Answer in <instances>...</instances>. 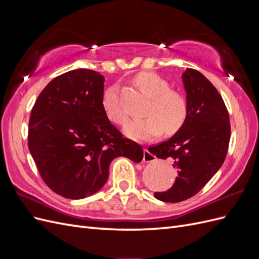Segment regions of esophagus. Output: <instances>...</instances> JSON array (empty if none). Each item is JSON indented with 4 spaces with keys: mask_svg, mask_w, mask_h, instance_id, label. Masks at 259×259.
Returning <instances> with one entry per match:
<instances>
[{
    "mask_svg": "<svg viewBox=\"0 0 259 259\" xmlns=\"http://www.w3.org/2000/svg\"><path fill=\"white\" fill-rule=\"evenodd\" d=\"M155 160H156L155 155L149 151L147 148H145L144 149V161L145 162H152V161H155Z\"/></svg>",
    "mask_w": 259,
    "mask_h": 259,
    "instance_id": "1",
    "label": "esophagus"
}]
</instances>
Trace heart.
Returning <instances> with one entry per match:
<instances>
[{
  "label": "heart",
  "mask_w": 259,
  "mask_h": 259,
  "mask_svg": "<svg viewBox=\"0 0 259 259\" xmlns=\"http://www.w3.org/2000/svg\"><path fill=\"white\" fill-rule=\"evenodd\" d=\"M135 83L139 90L150 97L144 117L130 120L124 126V134L133 139H149L163 131L170 135L182 128L187 120L188 101L182 93L171 90L170 85L160 75L152 72L139 73ZM103 110L109 120L123 124L127 112L122 104L116 85L108 88L101 98Z\"/></svg>",
  "instance_id": "b5f03b06"
}]
</instances>
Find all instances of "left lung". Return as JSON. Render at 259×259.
<instances>
[{"label": "left lung", "instance_id": "obj_1", "mask_svg": "<svg viewBox=\"0 0 259 259\" xmlns=\"http://www.w3.org/2000/svg\"><path fill=\"white\" fill-rule=\"evenodd\" d=\"M187 93V120L166 142L151 146L156 158L170 160L178 177L170 189L154 192L164 202H182L197 194L226 159L230 142V120L227 107L206 77L187 68L183 73Z\"/></svg>", "mask_w": 259, "mask_h": 259}]
</instances>
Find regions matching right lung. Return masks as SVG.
<instances>
[{"mask_svg": "<svg viewBox=\"0 0 259 259\" xmlns=\"http://www.w3.org/2000/svg\"><path fill=\"white\" fill-rule=\"evenodd\" d=\"M104 82L94 70H71L45 86L31 111V155L43 182L67 199L101 189L117 156L136 163L144 158L142 146L123 137L106 116Z\"/></svg>", "mask_w": 259, "mask_h": 259, "instance_id": "add662e5", "label": "right lung"}]
</instances>
